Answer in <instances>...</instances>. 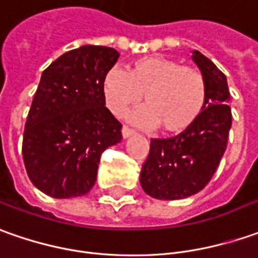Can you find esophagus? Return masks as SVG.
Segmentation results:
<instances>
[{
	"label": "esophagus",
	"instance_id": "esophagus-1",
	"mask_svg": "<svg viewBox=\"0 0 258 258\" xmlns=\"http://www.w3.org/2000/svg\"><path fill=\"white\" fill-rule=\"evenodd\" d=\"M133 133L135 132H133L131 127H127V126H123V127H122V136H123V139L129 138V136H132Z\"/></svg>",
	"mask_w": 258,
	"mask_h": 258
}]
</instances>
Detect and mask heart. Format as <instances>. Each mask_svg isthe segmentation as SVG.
Here are the masks:
<instances>
[{
  "instance_id": "obj_1",
  "label": "heart",
  "mask_w": 258,
  "mask_h": 258,
  "mask_svg": "<svg viewBox=\"0 0 258 258\" xmlns=\"http://www.w3.org/2000/svg\"><path fill=\"white\" fill-rule=\"evenodd\" d=\"M103 96L108 109L122 116L145 95L146 108L132 119L145 126L179 133L193 125L206 105V84L202 74L160 55L132 62L127 72L112 68L103 78Z\"/></svg>"
}]
</instances>
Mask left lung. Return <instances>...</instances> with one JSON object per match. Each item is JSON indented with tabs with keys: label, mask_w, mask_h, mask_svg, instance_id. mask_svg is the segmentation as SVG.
Instances as JSON below:
<instances>
[{
	"label": "left lung",
	"mask_w": 258,
	"mask_h": 258,
	"mask_svg": "<svg viewBox=\"0 0 258 258\" xmlns=\"http://www.w3.org/2000/svg\"><path fill=\"white\" fill-rule=\"evenodd\" d=\"M191 53L205 79L206 105L198 120L177 136L150 141L141 186L159 200L189 198L205 189L227 148L231 109L226 75L202 52Z\"/></svg>",
	"instance_id": "obj_1"
}]
</instances>
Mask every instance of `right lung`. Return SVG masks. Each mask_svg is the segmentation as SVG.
<instances>
[{"label":"right lung","instance_id":"add662e5","mask_svg":"<svg viewBox=\"0 0 258 258\" xmlns=\"http://www.w3.org/2000/svg\"><path fill=\"white\" fill-rule=\"evenodd\" d=\"M117 58L113 48L84 45L42 72L22 156L29 179L45 195L71 199L89 193L103 150L122 141V125L105 106L102 86Z\"/></svg>","mask_w":258,"mask_h":258}]
</instances>
